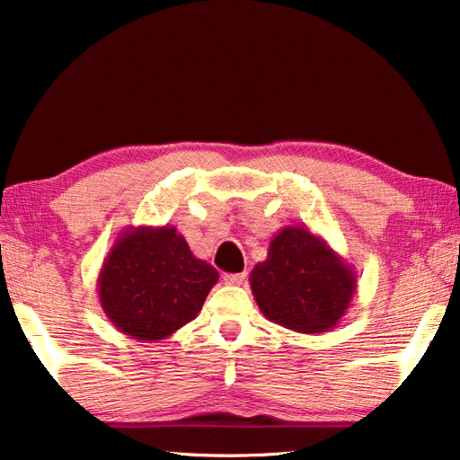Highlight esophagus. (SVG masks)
<instances>
[{
    "mask_svg": "<svg viewBox=\"0 0 460 460\" xmlns=\"http://www.w3.org/2000/svg\"><path fill=\"white\" fill-rule=\"evenodd\" d=\"M247 279V274L243 271V274H225L223 276V282L227 286H241Z\"/></svg>",
    "mask_w": 460,
    "mask_h": 460,
    "instance_id": "esophagus-1",
    "label": "esophagus"
}]
</instances>
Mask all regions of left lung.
<instances>
[{"label":"left lung","instance_id":"8db88e82","mask_svg":"<svg viewBox=\"0 0 460 460\" xmlns=\"http://www.w3.org/2000/svg\"><path fill=\"white\" fill-rule=\"evenodd\" d=\"M253 298L268 321L296 332H326L345 316L357 292L355 270L306 227H284L268 258L249 274Z\"/></svg>","mask_w":460,"mask_h":460}]
</instances>
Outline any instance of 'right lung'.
<instances>
[{
  "label": "right lung",
  "mask_w": 460,
  "mask_h": 460,
  "mask_svg": "<svg viewBox=\"0 0 460 460\" xmlns=\"http://www.w3.org/2000/svg\"><path fill=\"white\" fill-rule=\"evenodd\" d=\"M219 274L199 260L176 227H126L97 278L99 305L115 329L160 341L197 318Z\"/></svg>",
  "instance_id": "right-lung-1"
}]
</instances>
